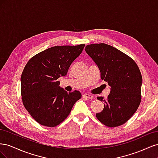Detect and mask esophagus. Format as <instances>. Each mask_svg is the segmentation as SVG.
<instances>
[{"label": "esophagus", "mask_w": 158, "mask_h": 158, "mask_svg": "<svg viewBox=\"0 0 158 158\" xmlns=\"http://www.w3.org/2000/svg\"><path fill=\"white\" fill-rule=\"evenodd\" d=\"M83 95H84V97L86 98H88V99H93V98H94L93 95H91V94H84Z\"/></svg>", "instance_id": "1"}]
</instances>
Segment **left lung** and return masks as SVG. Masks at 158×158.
I'll use <instances>...</instances> for the list:
<instances>
[{"instance_id":"8db88e82","label":"left lung","mask_w":158,"mask_h":158,"mask_svg":"<svg viewBox=\"0 0 158 158\" xmlns=\"http://www.w3.org/2000/svg\"><path fill=\"white\" fill-rule=\"evenodd\" d=\"M85 52L97 64L101 79L107 82L111 92L97 118L107 127L123 125L135 113L141 102L142 78L136 63L124 52L106 44H91Z\"/></svg>"}]
</instances>
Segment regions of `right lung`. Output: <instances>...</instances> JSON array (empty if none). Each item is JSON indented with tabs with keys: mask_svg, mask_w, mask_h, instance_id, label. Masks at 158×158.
<instances>
[{
	"mask_svg": "<svg viewBox=\"0 0 158 158\" xmlns=\"http://www.w3.org/2000/svg\"><path fill=\"white\" fill-rule=\"evenodd\" d=\"M84 46L50 47L33 56L26 64L20 80L22 102L40 125L49 127L59 125L81 98L78 91L69 93L60 88L58 79L66 75Z\"/></svg>",
	"mask_w": 158,
	"mask_h": 158,
	"instance_id": "obj_1",
	"label": "right lung"
}]
</instances>
